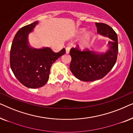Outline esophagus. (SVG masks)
Wrapping results in <instances>:
<instances>
[{
    "label": "esophagus",
    "mask_w": 133,
    "mask_h": 133,
    "mask_svg": "<svg viewBox=\"0 0 133 133\" xmlns=\"http://www.w3.org/2000/svg\"><path fill=\"white\" fill-rule=\"evenodd\" d=\"M65 50H66V54H68L69 52H70V47H66Z\"/></svg>",
    "instance_id": "1"
}]
</instances>
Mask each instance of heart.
<instances>
[{"instance_id":"heart-1","label":"heart","mask_w":133,"mask_h":133,"mask_svg":"<svg viewBox=\"0 0 133 133\" xmlns=\"http://www.w3.org/2000/svg\"><path fill=\"white\" fill-rule=\"evenodd\" d=\"M85 31V29H81V30L78 31V35L81 36L82 34L84 33ZM92 36V32L91 31L87 32L79 42V45L80 48L82 49H85V48H88L89 45H90Z\"/></svg>"}]
</instances>
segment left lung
Returning a JSON list of instances; mask_svg holds the SVG:
<instances>
[{"label":"left lung","mask_w":133,"mask_h":133,"mask_svg":"<svg viewBox=\"0 0 133 133\" xmlns=\"http://www.w3.org/2000/svg\"><path fill=\"white\" fill-rule=\"evenodd\" d=\"M97 33L111 41H109L105 52L94 50L81 51L77 48L71 49V57L70 69L80 81L92 82L105 77L114 66L118 54L117 35L111 27L102 23H96Z\"/></svg>","instance_id":"left-lung-1"}]
</instances>
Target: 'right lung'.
Segmentation results:
<instances>
[{
    "label": "right lung",
    "mask_w": 133,
    "mask_h": 133,
    "mask_svg": "<svg viewBox=\"0 0 133 133\" xmlns=\"http://www.w3.org/2000/svg\"><path fill=\"white\" fill-rule=\"evenodd\" d=\"M38 22L18 31L10 51L12 71L22 84L30 88H40L46 84L52 63L65 53V48L56 53L49 47L35 48L31 46L28 36L39 24Z\"/></svg>",
    "instance_id": "1"
}]
</instances>
